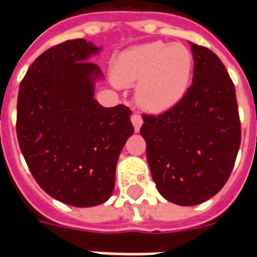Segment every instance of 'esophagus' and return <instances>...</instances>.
Listing matches in <instances>:
<instances>
[{"instance_id": "obj_1", "label": "esophagus", "mask_w": 257, "mask_h": 257, "mask_svg": "<svg viewBox=\"0 0 257 257\" xmlns=\"http://www.w3.org/2000/svg\"><path fill=\"white\" fill-rule=\"evenodd\" d=\"M132 123H133L136 133H137V132H140V127H142V124H143L142 115H139V114H133V115H132Z\"/></svg>"}]
</instances>
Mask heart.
Masks as SVG:
<instances>
[{
  "label": "heart",
  "mask_w": 257,
  "mask_h": 257,
  "mask_svg": "<svg viewBox=\"0 0 257 257\" xmlns=\"http://www.w3.org/2000/svg\"><path fill=\"white\" fill-rule=\"evenodd\" d=\"M193 58L182 44L162 41L134 45L114 61L111 77L136 88V101L149 113H164L182 101L192 78Z\"/></svg>",
  "instance_id": "heart-1"
}]
</instances>
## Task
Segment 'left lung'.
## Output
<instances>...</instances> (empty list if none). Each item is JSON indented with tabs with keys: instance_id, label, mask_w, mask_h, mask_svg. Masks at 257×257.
I'll return each instance as SVG.
<instances>
[{
	"instance_id": "8db88e82",
	"label": "left lung",
	"mask_w": 257,
	"mask_h": 257,
	"mask_svg": "<svg viewBox=\"0 0 257 257\" xmlns=\"http://www.w3.org/2000/svg\"><path fill=\"white\" fill-rule=\"evenodd\" d=\"M192 87L157 117L143 115L140 134L156 187L166 200L196 206L220 192L240 146L236 91L220 58L190 43Z\"/></svg>"
}]
</instances>
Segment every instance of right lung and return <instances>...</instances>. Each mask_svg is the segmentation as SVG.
Segmentation results:
<instances>
[{"instance_id":"obj_1","label":"right lung","mask_w":257,"mask_h":257,"mask_svg":"<svg viewBox=\"0 0 257 257\" xmlns=\"http://www.w3.org/2000/svg\"><path fill=\"white\" fill-rule=\"evenodd\" d=\"M101 50L84 38L48 48L18 91L17 137L28 169L47 194L74 207L110 199L118 156L134 133L125 105L107 108L94 98L104 75L88 60Z\"/></svg>"}]
</instances>
